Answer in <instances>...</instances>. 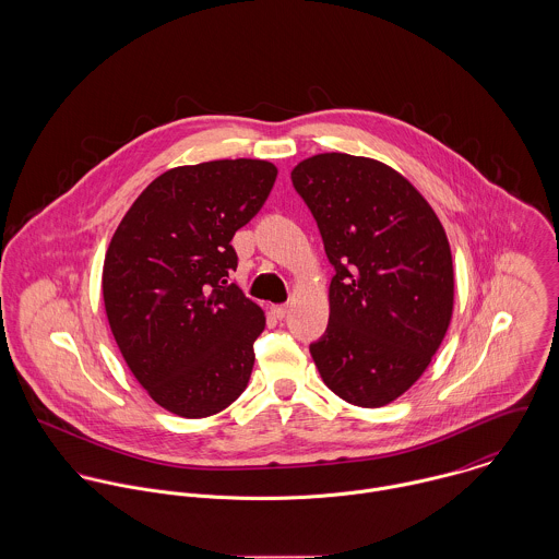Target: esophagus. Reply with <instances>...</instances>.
Listing matches in <instances>:
<instances>
[{
	"mask_svg": "<svg viewBox=\"0 0 559 559\" xmlns=\"http://www.w3.org/2000/svg\"><path fill=\"white\" fill-rule=\"evenodd\" d=\"M271 314H273L275 319H284V317L288 314V306H273V308H271Z\"/></svg>",
	"mask_w": 559,
	"mask_h": 559,
	"instance_id": "obj_1",
	"label": "esophagus"
}]
</instances>
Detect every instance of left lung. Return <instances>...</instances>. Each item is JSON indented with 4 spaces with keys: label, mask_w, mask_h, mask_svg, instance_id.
<instances>
[{
    "label": "left lung",
    "mask_w": 559,
    "mask_h": 559,
    "mask_svg": "<svg viewBox=\"0 0 559 559\" xmlns=\"http://www.w3.org/2000/svg\"><path fill=\"white\" fill-rule=\"evenodd\" d=\"M290 178L335 271L329 324L310 353L333 394L383 406L421 377L452 319L445 230L419 191L379 160L324 153Z\"/></svg>",
    "instance_id": "1"
}]
</instances>
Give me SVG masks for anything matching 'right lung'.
I'll return each instance as SVG.
<instances>
[{
  "mask_svg": "<svg viewBox=\"0 0 559 559\" xmlns=\"http://www.w3.org/2000/svg\"><path fill=\"white\" fill-rule=\"evenodd\" d=\"M277 167L222 159L174 167L133 202L103 266L116 344L163 408L209 417L245 392L262 310L230 282L235 233L266 202Z\"/></svg>",
  "mask_w": 559,
  "mask_h": 559,
  "instance_id": "right-lung-1",
  "label": "right lung"
}]
</instances>
